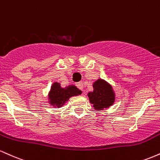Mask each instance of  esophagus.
I'll return each mask as SVG.
<instances>
[{
  "label": "esophagus",
  "instance_id": "obj_1",
  "mask_svg": "<svg viewBox=\"0 0 160 160\" xmlns=\"http://www.w3.org/2000/svg\"><path fill=\"white\" fill-rule=\"evenodd\" d=\"M77 86H78L80 90H83V83L82 82H77Z\"/></svg>",
  "mask_w": 160,
  "mask_h": 160
}]
</instances>
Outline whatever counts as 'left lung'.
<instances>
[{"label":"left lung","mask_w":160,"mask_h":160,"mask_svg":"<svg viewBox=\"0 0 160 160\" xmlns=\"http://www.w3.org/2000/svg\"><path fill=\"white\" fill-rule=\"evenodd\" d=\"M93 91L88 92L89 102L96 111H102L112 106L115 102V92L111 84L103 79L93 82Z\"/></svg>","instance_id":"obj_1"}]
</instances>
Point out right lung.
Here are the masks:
<instances>
[{
	"label": "right lung",
	"instance_id": "right-lung-1",
	"mask_svg": "<svg viewBox=\"0 0 160 160\" xmlns=\"http://www.w3.org/2000/svg\"><path fill=\"white\" fill-rule=\"evenodd\" d=\"M82 91L76 86L69 85L62 88L59 82H55L51 86L49 92V103L55 108H61L71 97L81 95Z\"/></svg>",
	"mask_w": 160,
	"mask_h": 160
}]
</instances>
